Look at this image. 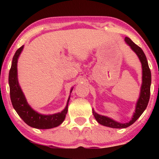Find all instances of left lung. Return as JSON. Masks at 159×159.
<instances>
[{"instance_id": "1", "label": "left lung", "mask_w": 159, "mask_h": 159, "mask_svg": "<svg viewBox=\"0 0 159 159\" xmlns=\"http://www.w3.org/2000/svg\"><path fill=\"white\" fill-rule=\"evenodd\" d=\"M125 40L129 45L132 51L137 54V56H138L139 59L140 61L141 64H142L143 82L140 89V97H139V99L138 100V102H137L135 111L134 113L133 116L132 117V119L129 122L122 124L117 122V121L113 120L112 119L109 118V117L99 115L97 113H95L94 110L93 109V115H94L95 119H96V121L99 124H101V125L103 126H106V127L118 128V129L128 127L130 125H132L134 122H135L137 119L141 116V114H143V111L145 110V108H146L150 99V93H151V70H150L148 64L146 56H145L143 50L138 45L134 44L131 40V39L126 37Z\"/></svg>"}]
</instances>
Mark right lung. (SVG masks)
Masks as SVG:
<instances>
[{
	"label": "right lung",
	"instance_id": "1",
	"mask_svg": "<svg viewBox=\"0 0 159 159\" xmlns=\"http://www.w3.org/2000/svg\"><path fill=\"white\" fill-rule=\"evenodd\" d=\"M24 45L19 48L13 57L11 67L8 75V84L10 88V97L13 107L16 111L21 119L30 127L36 129H51L58 127L64 121L66 113L68 111V103L69 96L67 101L66 106L61 112L51 115H43L32 109L27 103L25 95L19 84L17 78V62L19 56L22 51ZM72 89L70 91L71 93Z\"/></svg>",
	"mask_w": 159,
	"mask_h": 159
}]
</instances>
